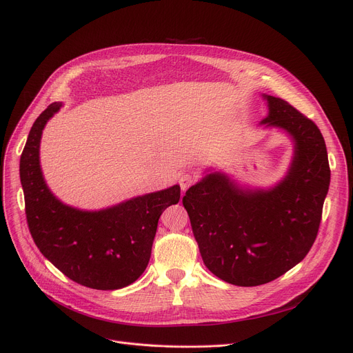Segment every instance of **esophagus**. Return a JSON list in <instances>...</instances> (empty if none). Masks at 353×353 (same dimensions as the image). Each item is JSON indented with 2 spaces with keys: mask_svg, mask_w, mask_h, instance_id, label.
Instances as JSON below:
<instances>
[{
  "mask_svg": "<svg viewBox=\"0 0 353 353\" xmlns=\"http://www.w3.org/2000/svg\"><path fill=\"white\" fill-rule=\"evenodd\" d=\"M194 181H196V179H194V176L190 174V173H183V174H180V177H179V184H180V188H181L183 192H186Z\"/></svg>",
  "mask_w": 353,
  "mask_h": 353,
  "instance_id": "obj_1",
  "label": "esophagus"
}]
</instances>
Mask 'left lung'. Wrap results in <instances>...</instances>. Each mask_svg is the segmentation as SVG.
<instances>
[{
    "instance_id": "1",
    "label": "left lung",
    "mask_w": 353,
    "mask_h": 353,
    "mask_svg": "<svg viewBox=\"0 0 353 353\" xmlns=\"http://www.w3.org/2000/svg\"><path fill=\"white\" fill-rule=\"evenodd\" d=\"M262 121L293 139L286 177L269 190H242L210 173L183 197L203 262L236 286L269 283L302 262L318 236L330 169L318 125L288 101L265 96Z\"/></svg>"
}]
</instances>
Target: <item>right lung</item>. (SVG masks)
Listing matches in <instances>:
<instances>
[{
	"label": "right lung",
	"instance_id": "obj_1",
	"mask_svg": "<svg viewBox=\"0 0 353 353\" xmlns=\"http://www.w3.org/2000/svg\"><path fill=\"white\" fill-rule=\"evenodd\" d=\"M60 107L50 104L34 121L20 160L30 233L44 257L76 283L99 290L125 288L145 270L159 219L179 203L180 186L99 212L65 206L47 188L40 167L43 128Z\"/></svg>",
	"mask_w": 353,
	"mask_h": 353
}]
</instances>
